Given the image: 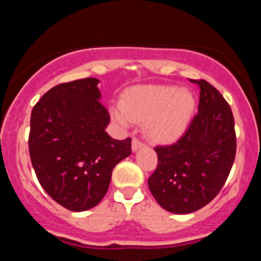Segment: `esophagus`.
Returning a JSON list of instances; mask_svg holds the SVG:
<instances>
[{"label": "esophagus", "instance_id": "34e87169", "mask_svg": "<svg viewBox=\"0 0 261 261\" xmlns=\"http://www.w3.org/2000/svg\"><path fill=\"white\" fill-rule=\"evenodd\" d=\"M141 147H143V143L141 142L140 140L134 139L133 140V143H131V149H133V152H136L137 149H140Z\"/></svg>", "mask_w": 261, "mask_h": 261}]
</instances>
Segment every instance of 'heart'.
Listing matches in <instances>:
<instances>
[{"instance_id": "b5f03b06", "label": "heart", "mask_w": 261, "mask_h": 261, "mask_svg": "<svg viewBox=\"0 0 261 261\" xmlns=\"http://www.w3.org/2000/svg\"><path fill=\"white\" fill-rule=\"evenodd\" d=\"M196 100L189 89L175 86H135L122 94L121 107L110 110L112 119L127 128L133 121H145V133L158 142L178 140L195 113Z\"/></svg>"}]
</instances>
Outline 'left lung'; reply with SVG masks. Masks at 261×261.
<instances>
[{"label":"left lung","mask_w":261,"mask_h":261,"mask_svg":"<svg viewBox=\"0 0 261 261\" xmlns=\"http://www.w3.org/2000/svg\"><path fill=\"white\" fill-rule=\"evenodd\" d=\"M193 82L200 88L199 113L178 142L154 148L158 166L148 178L155 201L178 215L197 211L220 193L236 155L228 103L206 81Z\"/></svg>","instance_id":"8db88e82"}]
</instances>
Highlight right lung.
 I'll list each match as a JSON object with an SVG mask.
<instances>
[{"instance_id":"1","label":"right lung","mask_w":261,"mask_h":261,"mask_svg":"<svg viewBox=\"0 0 261 261\" xmlns=\"http://www.w3.org/2000/svg\"><path fill=\"white\" fill-rule=\"evenodd\" d=\"M98 79L55 86L32 110L29 154L51 199L74 212L101 201L114 167L131 154V140H114Z\"/></svg>"}]
</instances>
